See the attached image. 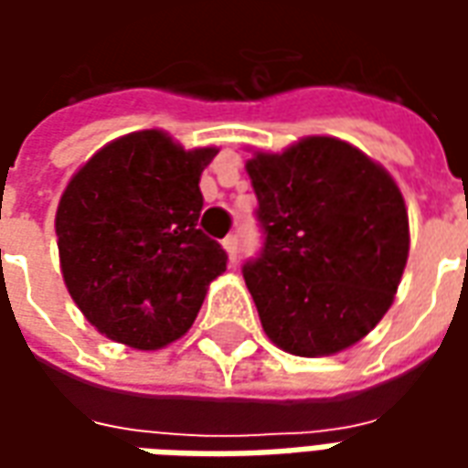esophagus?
I'll return each mask as SVG.
<instances>
[{"mask_svg":"<svg viewBox=\"0 0 468 468\" xmlns=\"http://www.w3.org/2000/svg\"><path fill=\"white\" fill-rule=\"evenodd\" d=\"M223 248H225V253H228V258L235 261V255H238V235H228V238L223 240Z\"/></svg>","mask_w":468,"mask_h":468,"instance_id":"obj_1","label":"esophagus"}]
</instances>
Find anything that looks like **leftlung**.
<instances>
[{
    "label": "left lung",
    "instance_id": "obj_1",
    "mask_svg": "<svg viewBox=\"0 0 468 468\" xmlns=\"http://www.w3.org/2000/svg\"><path fill=\"white\" fill-rule=\"evenodd\" d=\"M263 225L243 265L265 335L293 356H334L391 308L409 258V213L386 167L325 134L245 163Z\"/></svg>",
    "mask_w": 468,
    "mask_h": 468
}]
</instances>
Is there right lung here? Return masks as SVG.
Here are the masks:
<instances>
[{
	"instance_id": "right-lung-1",
	"label": "right lung",
	"mask_w": 468,
	"mask_h": 468,
	"mask_svg": "<svg viewBox=\"0 0 468 468\" xmlns=\"http://www.w3.org/2000/svg\"><path fill=\"white\" fill-rule=\"evenodd\" d=\"M215 154L140 130L107 143L67 183L55 218L59 268L107 338L157 351L190 331L228 263L200 230V175Z\"/></svg>"
}]
</instances>
